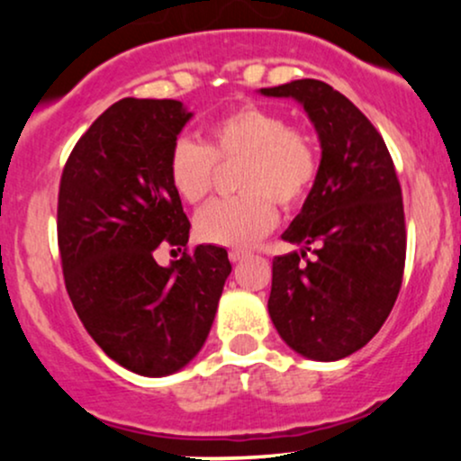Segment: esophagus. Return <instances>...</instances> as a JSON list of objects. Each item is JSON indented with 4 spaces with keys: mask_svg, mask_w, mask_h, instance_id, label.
<instances>
[{
    "mask_svg": "<svg viewBox=\"0 0 461 461\" xmlns=\"http://www.w3.org/2000/svg\"><path fill=\"white\" fill-rule=\"evenodd\" d=\"M247 256H249V253H247V251H240V249H231V251H230V260L234 262V264L242 262Z\"/></svg>",
    "mask_w": 461,
    "mask_h": 461,
    "instance_id": "obj_1",
    "label": "esophagus"
}]
</instances>
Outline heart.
<instances>
[{"mask_svg": "<svg viewBox=\"0 0 461 461\" xmlns=\"http://www.w3.org/2000/svg\"><path fill=\"white\" fill-rule=\"evenodd\" d=\"M242 160L240 197L219 199L197 214V234L223 247H247L271 231L273 201L294 208L319 176V147L305 130L260 105H242L205 128V145L179 139L168 156V179L186 203L212 190L216 162Z\"/></svg>", "mask_w": 461, "mask_h": 461, "instance_id": "1", "label": "heart"}]
</instances>
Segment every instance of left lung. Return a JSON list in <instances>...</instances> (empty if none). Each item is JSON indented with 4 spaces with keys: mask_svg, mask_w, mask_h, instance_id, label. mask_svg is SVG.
Listing matches in <instances>:
<instances>
[{
    "mask_svg": "<svg viewBox=\"0 0 461 461\" xmlns=\"http://www.w3.org/2000/svg\"><path fill=\"white\" fill-rule=\"evenodd\" d=\"M303 105L321 140L319 176L273 260L268 314L299 356L336 362L388 319L405 267V214L388 147L342 93L321 79L260 88ZM312 261L301 263L307 251Z\"/></svg>",
    "mask_w": 461,
    "mask_h": 461,
    "instance_id": "obj_1",
    "label": "left lung"
}]
</instances>
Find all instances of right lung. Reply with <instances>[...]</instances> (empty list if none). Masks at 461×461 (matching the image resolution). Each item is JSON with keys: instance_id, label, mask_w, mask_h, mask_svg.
Returning <instances> with one entry per match:
<instances>
[{"instance_id": "add662e5", "label": "right lung", "mask_w": 461, "mask_h": 461, "mask_svg": "<svg viewBox=\"0 0 461 461\" xmlns=\"http://www.w3.org/2000/svg\"><path fill=\"white\" fill-rule=\"evenodd\" d=\"M190 116L176 99L113 104L73 147L58 193L73 308L105 356L142 377H167L197 356L231 273L214 245L168 267L153 260L160 242H188L168 156Z\"/></svg>"}]
</instances>
